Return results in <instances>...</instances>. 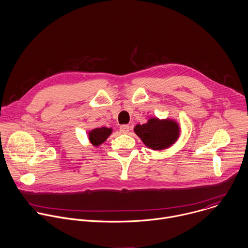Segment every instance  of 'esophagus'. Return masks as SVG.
I'll list each match as a JSON object with an SVG mask.
<instances>
[{
	"mask_svg": "<svg viewBox=\"0 0 248 248\" xmlns=\"http://www.w3.org/2000/svg\"><path fill=\"white\" fill-rule=\"evenodd\" d=\"M120 131H121L122 133H128V131H129V125H128V124L121 125V126H120Z\"/></svg>",
	"mask_w": 248,
	"mask_h": 248,
	"instance_id": "obj_1",
	"label": "esophagus"
}]
</instances>
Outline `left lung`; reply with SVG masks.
<instances>
[{"mask_svg":"<svg viewBox=\"0 0 248 248\" xmlns=\"http://www.w3.org/2000/svg\"><path fill=\"white\" fill-rule=\"evenodd\" d=\"M134 132L148 148L163 150L175 143L180 134V127L173 120L151 118L146 124H136Z\"/></svg>","mask_w":248,"mask_h":248,"instance_id":"obj_1","label":"left lung"}]
</instances>
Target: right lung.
Masks as SVG:
<instances>
[{"label": "right lung", "mask_w": 248, "mask_h": 248, "mask_svg": "<svg viewBox=\"0 0 248 248\" xmlns=\"http://www.w3.org/2000/svg\"><path fill=\"white\" fill-rule=\"evenodd\" d=\"M112 131H113L112 128H108L104 126L100 128H94L89 132L90 141L93 146L98 147L104 141H106V139L111 135Z\"/></svg>", "instance_id": "obj_1"}]
</instances>
